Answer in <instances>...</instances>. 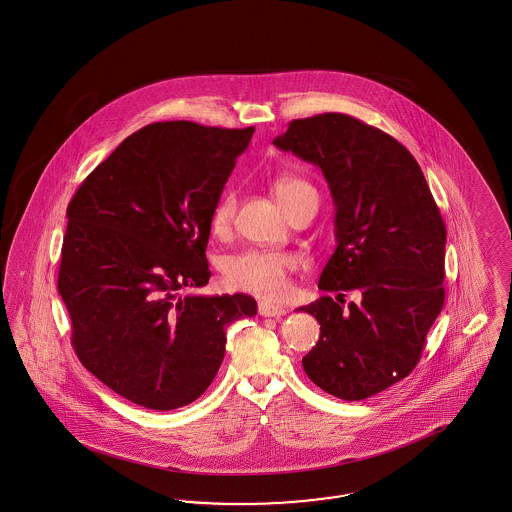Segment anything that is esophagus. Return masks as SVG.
Instances as JSON below:
<instances>
[{"instance_id": "esophagus-1", "label": "esophagus", "mask_w": 512, "mask_h": 512, "mask_svg": "<svg viewBox=\"0 0 512 512\" xmlns=\"http://www.w3.org/2000/svg\"><path fill=\"white\" fill-rule=\"evenodd\" d=\"M259 313L263 317H283L287 310L283 306H276V304H270V302H259Z\"/></svg>"}]
</instances>
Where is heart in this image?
I'll list each match as a JSON object with an SVG mask.
<instances>
[{
	"mask_svg": "<svg viewBox=\"0 0 512 512\" xmlns=\"http://www.w3.org/2000/svg\"><path fill=\"white\" fill-rule=\"evenodd\" d=\"M315 193V189L300 178H281L276 182V195L283 208L291 206L302 195ZM236 210V195L225 191L210 214V231L216 236L229 233ZM293 255L263 249H246L234 253L223 263V278L231 289L248 291L264 298H278L289 287V274L295 270Z\"/></svg>",
	"mask_w": 512,
	"mask_h": 512,
	"instance_id": "b5f03b06",
	"label": "heart"
}]
</instances>
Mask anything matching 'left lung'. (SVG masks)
Returning a JSON list of instances; mask_svg holds the SVG:
<instances>
[{
	"mask_svg": "<svg viewBox=\"0 0 512 512\" xmlns=\"http://www.w3.org/2000/svg\"><path fill=\"white\" fill-rule=\"evenodd\" d=\"M274 144L323 171L336 210L326 295L300 308L321 325L304 372L340 400L370 398L413 372L443 308V217L409 150L353 116L295 120ZM347 292L359 302L343 309Z\"/></svg>",
	"mask_w": 512,
	"mask_h": 512,
	"instance_id": "1",
	"label": "left lung"
}]
</instances>
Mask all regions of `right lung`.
Instances as JSON below:
<instances>
[{"label":"right lung","instance_id":"obj_1","mask_svg":"<svg viewBox=\"0 0 512 512\" xmlns=\"http://www.w3.org/2000/svg\"><path fill=\"white\" fill-rule=\"evenodd\" d=\"M255 127L159 122L97 165L67 206L58 291L88 372L129 402H195L248 295H182L210 279V214Z\"/></svg>","mask_w":512,"mask_h":512}]
</instances>
